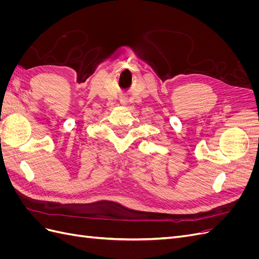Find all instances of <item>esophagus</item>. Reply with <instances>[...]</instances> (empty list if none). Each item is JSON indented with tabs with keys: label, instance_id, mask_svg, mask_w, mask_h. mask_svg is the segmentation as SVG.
<instances>
[{
	"label": "esophagus",
	"instance_id": "34e87169",
	"mask_svg": "<svg viewBox=\"0 0 259 259\" xmlns=\"http://www.w3.org/2000/svg\"><path fill=\"white\" fill-rule=\"evenodd\" d=\"M121 104H122V105H126V99H125V98H121Z\"/></svg>",
	"mask_w": 259,
	"mask_h": 259
}]
</instances>
